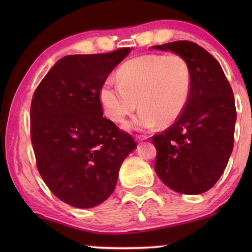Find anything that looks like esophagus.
I'll return each mask as SVG.
<instances>
[{
    "label": "esophagus",
    "instance_id": "34e87169",
    "mask_svg": "<svg viewBox=\"0 0 252 252\" xmlns=\"http://www.w3.org/2000/svg\"><path fill=\"white\" fill-rule=\"evenodd\" d=\"M147 139H148L147 136H137V137H136V140L139 141V142H141V141H144V140H147Z\"/></svg>",
    "mask_w": 252,
    "mask_h": 252
}]
</instances>
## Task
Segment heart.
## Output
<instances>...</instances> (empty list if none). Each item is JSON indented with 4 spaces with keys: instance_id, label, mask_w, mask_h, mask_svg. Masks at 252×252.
Returning <instances> with one entry per match:
<instances>
[{
    "instance_id": "heart-1",
    "label": "heart",
    "mask_w": 252,
    "mask_h": 252,
    "mask_svg": "<svg viewBox=\"0 0 252 252\" xmlns=\"http://www.w3.org/2000/svg\"><path fill=\"white\" fill-rule=\"evenodd\" d=\"M119 84L108 80L99 91L105 115L122 123L139 112L129 128L151 129L159 123L167 127L184 113L191 91L190 68L178 55H146L126 62L117 73Z\"/></svg>"
}]
</instances>
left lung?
I'll list each match as a JSON object with an SVG mask.
<instances>
[{"instance_id":"obj_1","label":"left lung","mask_w":252,"mask_h":252,"mask_svg":"<svg viewBox=\"0 0 252 252\" xmlns=\"http://www.w3.org/2000/svg\"><path fill=\"white\" fill-rule=\"evenodd\" d=\"M154 49L172 51L187 62L191 91L184 113L153 136L155 171L172 190L197 195L221 177L234 144L236 109L232 87L218 61L191 41H175Z\"/></svg>"}]
</instances>
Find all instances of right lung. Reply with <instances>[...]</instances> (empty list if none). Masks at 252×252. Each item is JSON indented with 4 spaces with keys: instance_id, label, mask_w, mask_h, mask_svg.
Masks as SVG:
<instances>
[{
    "instance_id": "1",
    "label": "right lung",
    "mask_w": 252,
    "mask_h": 252,
    "mask_svg": "<svg viewBox=\"0 0 252 252\" xmlns=\"http://www.w3.org/2000/svg\"><path fill=\"white\" fill-rule=\"evenodd\" d=\"M130 48L61 58L34 92L31 140L36 167L61 201L80 209L115 190L120 165L135 149L132 135L103 117L99 91Z\"/></svg>"
}]
</instances>
